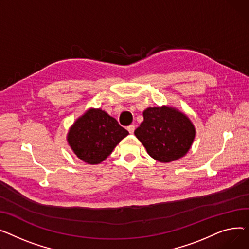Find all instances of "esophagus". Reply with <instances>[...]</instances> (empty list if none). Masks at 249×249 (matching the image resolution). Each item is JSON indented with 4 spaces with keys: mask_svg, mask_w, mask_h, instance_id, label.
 I'll use <instances>...</instances> for the list:
<instances>
[{
    "mask_svg": "<svg viewBox=\"0 0 249 249\" xmlns=\"http://www.w3.org/2000/svg\"><path fill=\"white\" fill-rule=\"evenodd\" d=\"M126 129L128 130L129 134H134V131H135V125H134V124H130V125H128V126L126 127Z\"/></svg>",
    "mask_w": 249,
    "mask_h": 249,
    "instance_id": "obj_1",
    "label": "esophagus"
}]
</instances>
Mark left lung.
Here are the masks:
<instances>
[{"mask_svg":"<svg viewBox=\"0 0 249 249\" xmlns=\"http://www.w3.org/2000/svg\"><path fill=\"white\" fill-rule=\"evenodd\" d=\"M135 135L148 154L160 163L184 157L194 142L196 129L188 116L170 106L148 107Z\"/></svg>","mask_w":249,"mask_h":249,"instance_id":"1","label":"left lung"}]
</instances>
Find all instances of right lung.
Wrapping results in <instances>:
<instances>
[{
	"instance_id": "obj_1",
	"label": "right lung",
	"mask_w": 249,
	"mask_h": 249,
	"mask_svg": "<svg viewBox=\"0 0 249 249\" xmlns=\"http://www.w3.org/2000/svg\"><path fill=\"white\" fill-rule=\"evenodd\" d=\"M128 135L114 118L101 108H89L73 123L67 142L75 156L89 165L100 164Z\"/></svg>"
}]
</instances>
